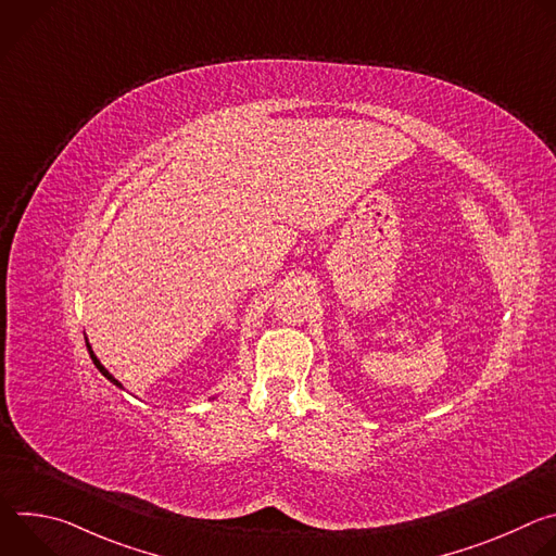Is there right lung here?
Listing matches in <instances>:
<instances>
[{
  "label": "right lung",
  "mask_w": 556,
  "mask_h": 556,
  "mask_svg": "<svg viewBox=\"0 0 556 556\" xmlns=\"http://www.w3.org/2000/svg\"><path fill=\"white\" fill-rule=\"evenodd\" d=\"M86 343H88V341H86ZM88 352H90V358H92V361H94V365H97V369H99V371H101V374H103V376H105V378H108V380H110V382H112V384H116V387H118V389H123V384H121V382H118V380H116V378H114V376H112V374H110V371H108V369H105V365H103V363H101V361H99V358H97V354H94V350H92V345H90V343H88Z\"/></svg>",
  "instance_id": "add662e5"
}]
</instances>
